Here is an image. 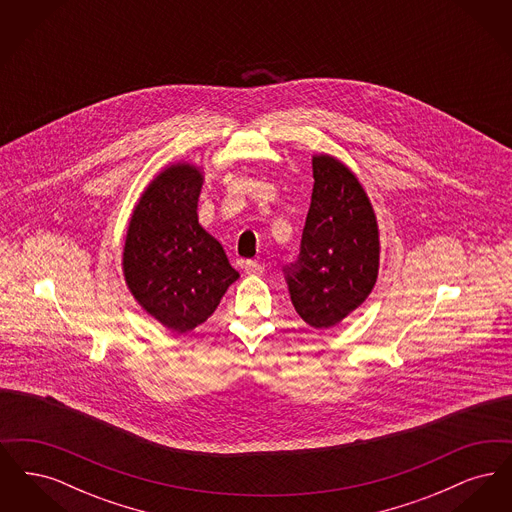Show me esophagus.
Here are the masks:
<instances>
[{"label":"esophagus","instance_id":"34e87169","mask_svg":"<svg viewBox=\"0 0 512 512\" xmlns=\"http://www.w3.org/2000/svg\"><path fill=\"white\" fill-rule=\"evenodd\" d=\"M244 270L249 276H261L265 272V265H261L257 261H245Z\"/></svg>","mask_w":512,"mask_h":512}]
</instances>
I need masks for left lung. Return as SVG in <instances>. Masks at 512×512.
Returning <instances> with one entry per match:
<instances>
[{
    "label": "left lung",
    "instance_id": "1",
    "mask_svg": "<svg viewBox=\"0 0 512 512\" xmlns=\"http://www.w3.org/2000/svg\"><path fill=\"white\" fill-rule=\"evenodd\" d=\"M313 178L299 257L284 274L299 317L330 328L372 292L380 240L374 209L353 172L330 155H315Z\"/></svg>",
    "mask_w": 512,
    "mask_h": 512
}]
</instances>
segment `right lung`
I'll return each instance as SVG.
<instances>
[{"instance_id":"1","label":"right lung","mask_w":512,"mask_h":512,"mask_svg":"<svg viewBox=\"0 0 512 512\" xmlns=\"http://www.w3.org/2000/svg\"><path fill=\"white\" fill-rule=\"evenodd\" d=\"M201 171L176 163L140 197L126 232L122 270L128 290L153 318L184 334L215 313L238 272L197 220Z\"/></svg>"}]
</instances>
